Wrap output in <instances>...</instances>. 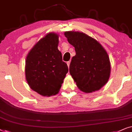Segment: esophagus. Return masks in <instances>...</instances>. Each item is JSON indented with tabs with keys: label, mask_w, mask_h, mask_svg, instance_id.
<instances>
[{
	"label": "esophagus",
	"mask_w": 132,
	"mask_h": 132,
	"mask_svg": "<svg viewBox=\"0 0 132 132\" xmlns=\"http://www.w3.org/2000/svg\"><path fill=\"white\" fill-rule=\"evenodd\" d=\"M70 62H71V61H68V62H67V65H68V68H69V65H70Z\"/></svg>",
	"instance_id": "1"
}]
</instances>
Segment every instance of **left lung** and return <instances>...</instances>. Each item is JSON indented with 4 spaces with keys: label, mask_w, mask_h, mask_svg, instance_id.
Segmentation results:
<instances>
[{
    "label": "left lung",
    "mask_w": 132,
    "mask_h": 132,
    "mask_svg": "<svg viewBox=\"0 0 132 132\" xmlns=\"http://www.w3.org/2000/svg\"><path fill=\"white\" fill-rule=\"evenodd\" d=\"M76 54L69 66L71 73L77 87L84 92L98 90L109 78L110 63L108 54L99 42L83 32H64Z\"/></svg>",
    "instance_id": "8db88e82"
}]
</instances>
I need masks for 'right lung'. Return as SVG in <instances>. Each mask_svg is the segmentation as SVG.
Returning a JSON list of instances; mask_svg holds the SVG:
<instances>
[{"label":"right lung","mask_w":132,"mask_h":132,"mask_svg":"<svg viewBox=\"0 0 132 132\" xmlns=\"http://www.w3.org/2000/svg\"><path fill=\"white\" fill-rule=\"evenodd\" d=\"M58 45L59 35L49 33L33 46L26 57V81L31 89L41 95L58 94L68 72Z\"/></svg>","instance_id":"obj_1"}]
</instances>
